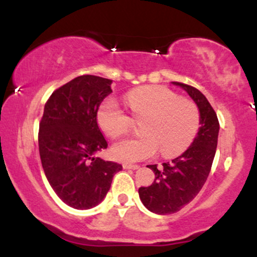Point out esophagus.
<instances>
[{
	"label": "esophagus",
	"mask_w": 257,
	"mask_h": 257,
	"mask_svg": "<svg viewBox=\"0 0 257 257\" xmlns=\"http://www.w3.org/2000/svg\"><path fill=\"white\" fill-rule=\"evenodd\" d=\"M123 168H124V169H133V170H137V169H139V166H134V164H128V163H125V164H123Z\"/></svg>",
	"instance_id": "1"
}]
</instances>
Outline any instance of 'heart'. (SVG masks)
<instances>
[{
  "label": "heart",
  "instance_id": "b5f03b06",
  "mask_svg": "<svg viewBox=\"0 0 257 257\" xmlns=\"http://www.w3.org/2000/svg\"><path fill=\"white\" fill-rule=\"evenodd\" d=\"M125 104L134 120H144L139 139H125L112 146V156L119 162L134 163L151 158L158 151L164 157H173L185 151L200 126L197 105L181 99L163 85H147L129 91ZM100 128L110 138L125 134L132 125L128 114L116 100L107 99L98 110Z\"/></svg>",
  "mask_w": 257,
  "mask_h": 257
}]
</instances>
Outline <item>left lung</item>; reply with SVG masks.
Here are the masks:
<instances>
[{
  "label": "left lung",
  "mask_w": 257,
  "mask_h": 257,
  "mask_svg": "<svg viewBox=\"0 0 257 257\" xmlns=\"http://www.w3.org/2000/svg\"><path fill=\"white\" fill-rule=\"evenodd\" d=\"M172 83L182 88L196 102L200 126L191 146L182 155L161 167L147 166L155 172L156 179L149 187L139 188V197L150 211L158 215L176 213L199 193L210 173L220 131L216 113L203 93L191 85Z\"/></svg>",
  "instance_id": "left-lung-1"
}]
</instances>
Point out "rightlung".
<instances>
[{"label":"right lung","instance_id":"add662e5","mask_svg":"<svg viewBox=\"0 0 257 257\" xmlns=\"http://www.w3.org/2000/svg\"><path fill=\"white\" fill-rule=\"evenodd\" d=\"M111 79L83 75L52 94L44 105L38 147L49 185L78 210L102 202L122 166L96 153L107 147L98 125L99 106L112 93Z\"/></svg>","mask_w":257,"mask_h":257}]
</instances>
